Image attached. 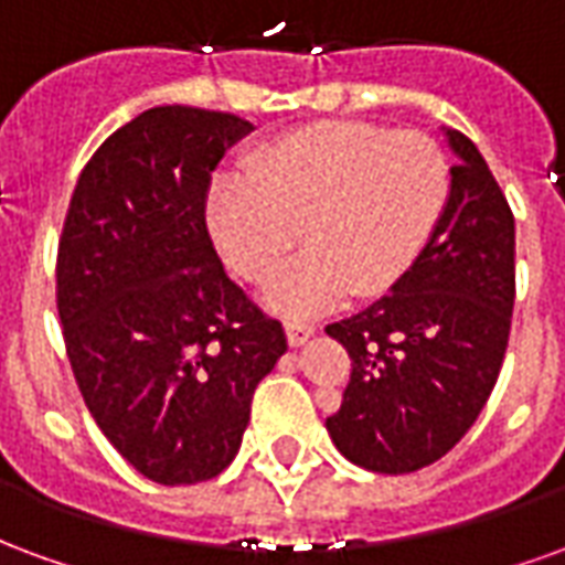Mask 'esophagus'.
<instances>
[{"label":"esophagus","instance_id":"esophagus-1","mask_svg":"<svg viewBox=\"0 0 565 565\" xmlns=\"http://www.w3.org/2000/svg\"><path fill=\"white\" fill-rule=\"evenodd\" d=\"M284 332H287V344H290V348H302V344L315 335V327H311V323H287Z\"/></svg>","mask_w":565,"mask_h":565}]
</instances>
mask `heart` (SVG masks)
Listing matches in <instances>:
<instances>
[{
  "label": "heart",
  "instance_id": "b5f03b06",
  "mask_svg": "<svg viewBox=\"0 0 565 565\" xmlns=\"http://www.w3.org/2000/svg\"><path fill=\"white\" fill-rule=\"evenodd\" d=\"M450 193L445 150L424 132L360 120H318L266 141L209 190L205 217L223 263L271 284L266 306L318 315L354 294L372 299L403 281L424 254Z\"/></svg>",
  "mask_w": 565,
  "mask_h": 565
}]
</instances>
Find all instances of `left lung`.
I'll use <instances>...</instances> for the list:
<instances>
[{"instance_id":"8db88e82","label":"left lung","mask_w":565,"mask_h":565,"mask_svg":"<svg viewBox=\"0 0 565 565\" xmlns=\"http://www.w3.org/2000/svg\"><path fill=\"white\" fill-rule=\"evenodd\" d=\"M450 193L424 254L391 294L327 327L354 360L335 448L363 469L417 472L460 441L499 379L514 306V217L484 157L441 127Z\"/></svg>"}]
</instances>
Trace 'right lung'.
Listing matches in <instances>:
<instances>
[{
	"label": "right lung",
	"instance_id": "add662e5",
	"mask_svg": "<svg viewBox=\"0 0 565 565\" xmlns=\"http://www.w3.org/2000/svg\"><path fill=\"white\" fill-rule=\"evenodd\" d=\"M247 132L221 111H141L84 166L60 238L56 308L81 396L120 457L166 487L233 462L254 391L287 351L205 226L211 172Z\"/></svg>",
	"mask_w": 565,
	"mask_h": 565
}]
</instances>
